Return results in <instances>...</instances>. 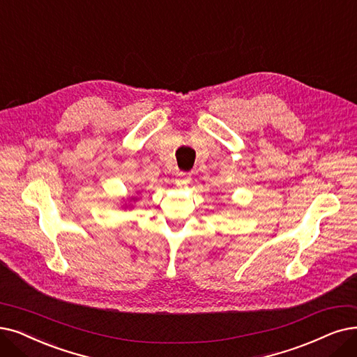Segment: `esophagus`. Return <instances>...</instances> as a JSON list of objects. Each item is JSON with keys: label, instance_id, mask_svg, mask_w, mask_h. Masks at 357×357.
Returning <instances> with one entry per match:
<instances>
[{"label": "esophagus", "instance_id": "34e87169", "mask_svg": "<svg viewBox=\"0 0 357 357\" xmlns=\"http://www.w3.org/2000/svg\"><path fill=\"white\" fill-rule=\"evenodd\" d=\"M177 178H176V183L177 184H188L190 183V176L186 174V173H177Z\"/></svg>", "mask_w": 357, "mask_h": 357}]
</instances>
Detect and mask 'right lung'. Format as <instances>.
<instances>
[{
  "label": "right lung",
  "instance_id": "add662e5",
  "mask_svg": "<svg viewBox=\"0 0 357 357\" xmlns=\"http://www.w3.org/2000/svg\"><path fill=\"white\" fill-rule=\"evenodd\" d=\"M139 197H140L139 193H136V195H133V196H129L127 199H123V201L120 202V205H121L123 209H130V208L135 206V204L137 202Z\"/></svg>",
  "mask_w": 357,
  "mask_h": 357
}]
</instances>
